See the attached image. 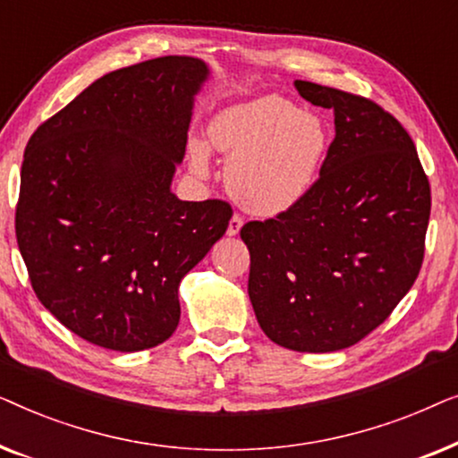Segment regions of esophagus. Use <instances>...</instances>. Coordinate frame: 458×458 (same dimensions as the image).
I'll return each mask as SVG.
<instances>
[{
	"instance_id": "esophagus-1",
	"label": "esophagus",
	"mask_w": 458,
	"mask_h": 458,
	"mask_svg": "<svg viewBox=\"0 0 458 458\" xmlns=\"http://www.w3.org/2000/svg\"><path fill=\"white\" fill-rule=\"evenodd\" d=\"M242 225H243V218H242L240 215H233V216H231L229 227H227V235H237V233H240Z\"/></svg>"
}]
</instances>
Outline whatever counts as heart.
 Returning <instances> with one entry per match:
<instances>
[{
	"label": "heart",
	"mask_w": 458,
	"mask_h": 458,
	"mask_svg": "<svg viewBox=\"0 0 458 458\" xmlns=\"http://www.w3.org/2000/svg\"><path fill=\"white\" fill-rule=\"evenodd\" d=\"M210 141L229 156L231 196L256 215H277L298 202L315 181L325 152V129L290 99L260 96L212 118ZM191 166L208 171L206 143L190 141Z\"/></svg>",
	"instance_id": "b5f03b06"
}]
</instances>
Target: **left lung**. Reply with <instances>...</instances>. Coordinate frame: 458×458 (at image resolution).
Here are the masks:
<instances>
[{"label":"left lung","mask_w":458,"mask_h":458,"mask_svg":"<svg viewBox=\"0 0 458 458\" xmlns=\"http://www.w3.org/2000/svg\"><path fill=\"white\" fill-rule=\"evenodd\" d=\"M334 110L318 179L290 208L250 221L248 293L262 331L296 352H334L379 327L423 265L431 190L406 129L373 99L296 81Z\"/></svg>","instance_id":"1"}]
</instances>
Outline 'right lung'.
Returning <instances> with one entry per match:
<instances>
[{"label":"right lung","mask_w":458,"mask_h":458,"mask_svg":"<svg viewBox=\"0 0 458 458\" xmlns=\"http://www.w3.org/2000/svg\"><path fill=\"white\" fill-rule=\"evenodd\" d=\"M202 60L165 55L104 74L27 143L16 240L30 285L96 346L137 352L177 329L179 284L233 215L171 191Z\"/></svg>","instance_id":"obj_1"}]
</instances>
